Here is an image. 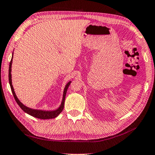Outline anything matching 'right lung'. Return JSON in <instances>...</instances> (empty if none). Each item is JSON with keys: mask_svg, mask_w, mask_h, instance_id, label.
Returning a JSON list of instances; mask_svg holds the SVG:
<instances>
[{"mask_svg": "<svg viewBox=\"0 0 155 155\" xmlns=\"http://www.w3.org/2000/svg\"><path fill=\"white\" fill-rule=\"evenodd\" d=\"M13 56H12L11 60L10 62L9 65V70H8V80H9V84L10 86H11L12 93H13V97L15 98L16 102H17L18 104L20 106V107L21 108L22 110H23L25 113L30 114V115L33 116L34 117L38 118V119L41 120H45V119H53V118H55L58 117L59 115V114L63 111V107H64V104H65V95L66 92H67L68 88L69 87L70 84L71 83V81H69L66 84L65 88H64L63 91V100H62L61 104L57 108L56 110H35V109H32V108H30L28 107H26L25 105L22 103V102L18 100V98L17 97V96L15 95V92L14 91L13 85H12V76H11V68H12V63H13Z\"/></svg>", "mask_w": 155, "mask_h": 155, "instance_id": "right-lung-1", "label": "right lung"}]
</instances>
